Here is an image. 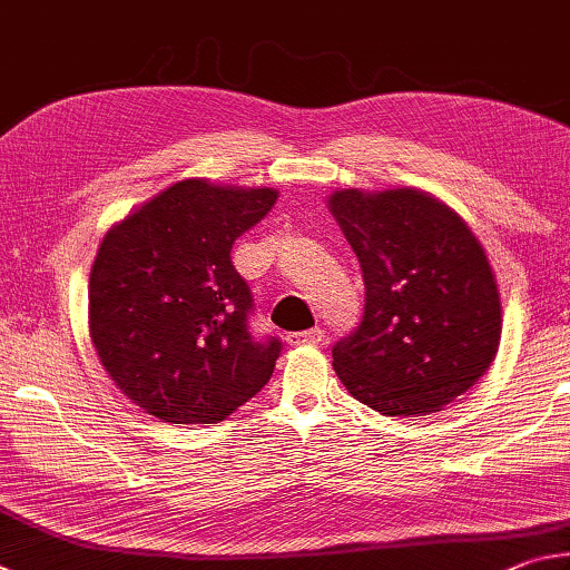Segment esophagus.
<instances>
[{
	"instance_id": "obj_1",
	"label": "esophagus",
	"mask_w": 570,
	"mask_h": 570,
	"mask_svg": "<svg viewBox=\"0 0 570 570\" xmlns=\"http://www.w3.org/2000/svg\"><path fill=\"white\" fill-rule=\"evenodd\" d=\"M285 341L287 345H321L325 341V333L321 327H313V331H305V333H291Z\"/></svg>"
}]
</instances>
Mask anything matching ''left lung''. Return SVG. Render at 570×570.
Instances as JSON below:
<instances>
[{
	"mask_svg": "<svg viewBox=\"0 0 570 570\" xmlns=\"http://www.w3.org/2000/svg\"><path fill=\"white\" fill-rule=\"evenodd\" d=\"M327 209L365 279L363 321L333 347L337 377L381 415L443 411L501 345V293L481 239L417 187L335 189Z\"/></svg>",
	"mask_w": 570,
	"mask_h": 570,
	"instance_id": "left-lung-1",
	"label": "left lung"
}]
</instances>
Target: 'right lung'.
<instances>
[{
    "label": "right lung",
    "mask_w": 570,
    "mask_h": 570,
    "mask_svg": "<svg viewBox=\"0 0 570 570\" xmlns=\"http://www.w3.org/2000/svg\"><path fill=\"white\" fill-rule=\"evenodd\" d=\"M279 193L189 177L107 229L89 273V337L129 401L163 423H219L263 391L279 343L247 331L229 259Z\"/></svg>",
    "instance_id": "obj_1"
}]
</instances>
